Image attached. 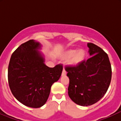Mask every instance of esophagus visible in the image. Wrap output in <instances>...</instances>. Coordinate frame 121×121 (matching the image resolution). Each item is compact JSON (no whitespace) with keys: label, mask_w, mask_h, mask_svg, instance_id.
<instances>
[{"label":"esophagus","mask_w":121,"mask_h":121,"mask_svg":"<svg viewBox=\"0 0 121 121\" xmlns=\"http://www.w3.org/2000/svg\"><path fill=\"white\" fill-rule=\"evenodd\" d=\"M66 74H67L66 71H65L64 69H63V72H62V76H65V75H66Z\"/></svg>","instance_id":"1"}]
</instances>
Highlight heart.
Segmentation results:
<instances>
[{"label":"heart","mask_w":121,"mask_h":121,"mask_svg":"<svg viewBox=\"0 0 121 121\" xmlns=\"http://www.w3.org/2000/svg\"><path fill=\"white\" fill-rule=\"evenodd\" d=\"M86 53L83 49L68 50L64 54L65 59H69V63L72 65H77L82 61L85 58Z\"/></svg>","instance_id":"heart-1"}]
</instances>
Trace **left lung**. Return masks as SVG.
<instances>
[{
    "label": "left lung",
    "mask_w": 121,
    "mask_h": 121,
    "mask_svg": "<svg viewBox=\"0 0 121 121\" xmlns=\"http://www.w3.org/2000/svg\"><path fill=\"white\" fill-rule=\"evenodd\" d=\"M90 57L76 65L65 67L69 79L68 94L73 102L89 106L104 96L111 81V65L108 54L91 43L87 44Z\"/></svg>",
    "instance_id": "obj_1"
}]
</instances>
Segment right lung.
I'll return each mask as SVG.
<instances>
[{
	"instance_id": "right-lung-1",
	"label": "right lung",
	"mask_w": 121,
	"mask_h": 121,
	"mask_svg": "<svg viewBox=\"0 0 121 121\" xmlns=\"http://www.w3.org/2000/svg\"><path fill=\"white\" fill-rule=\"evenodd\" d=\"M41 44L34 40L22 44L11 56L8 67V82L12 93L27 107L37 108L45 104L51 86L59 80L63 67L50 68L39 50Z\"/></svg>"
}]
</instances>
